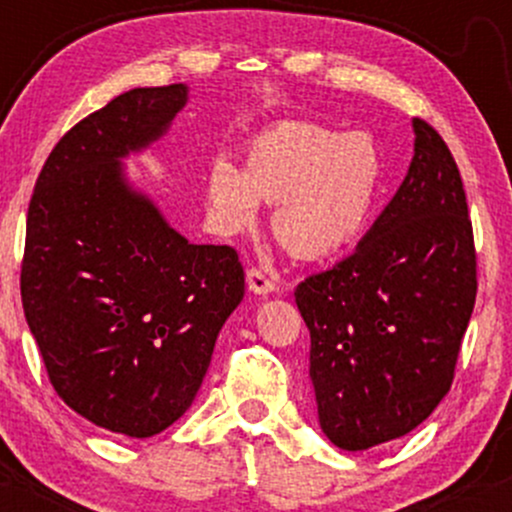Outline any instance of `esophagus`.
Masks as SVG:
<instances>
[{
  "instance_id": "1",
  "label": "esophagus",
  "mask_w": 512,
  "mask_h": 512,
  "mask_svg": "<svg viewBox=\"0 0 512 512\" xmlns=\"http://www.w3.org/2000/svg\"><path fill=\"white\" fill-rule=\"evenodd\" d=\"M245 279H248V289L252 293H257V296H267V293L276 291L274 281L269 279V276L264 272H260V269H248Z\"/></svg>"
}]
</instances>
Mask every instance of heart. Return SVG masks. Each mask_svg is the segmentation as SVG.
Here are the masks:
<instances>
[{
	"label": "heart",
	"mask_w": 512,
	"mask_h": 512,
	"mask_svg": "<svg viewBox=\"0 0 512 512\" xmlns=\"http://www.w3.org/2000/svg\"><path fill=\"white\" fill-rule=\"evenodd\" d=\"M380 185L383 161L368 134L310 122L269 127L248 144L243 168L216 158L204 180L216 233L248 231L260 202H269L274 238L301 260L349 248L373 214Z\"/></svg>",
	"instance_id": "b5f03b06"
}]
</instances>
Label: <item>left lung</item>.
Here are the masks:
<instances>
[{"instance_id":"left-lung-1","label":"left lung","mask_w":512,"mask_h":512,"mask_svg":"<svg viewBox=\"0 0 512 512\" xmlns=\"http://www.w3.org/2000/svg\"><path fill=\"white\" fill-rule=\"evenodd\" d=\"M414 158L354 255L296 286L325 436L368 450L448 395L477 298V252L448 144L414 117Z\"/></svg>"}]
</instances>
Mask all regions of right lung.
<instances>
[{"label":"right lung","mask_w":512,"mask_h":512,"mask_svg":"<svg viewBox=\"0 0 512 512\" xmlns=\"http://www.w3.org/2000/svg\"><path fill=\"white\" fill-rule=\"evenodd\" d=\"M190 88H132L57 142L28 204L21 301L48 378L105 431L151 438L178 421L245 293L238 252L192 245L134 190Z\"/></svg>","instance_id":"add662e5"}]
</instances>
